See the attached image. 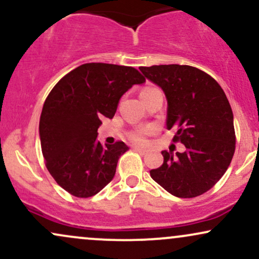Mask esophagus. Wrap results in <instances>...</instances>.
I'll use <instances>...</instances> for the list:
<instances>
[{
  "mask_svg": "<svg viewBox=\"0 0 259 259\" xmlns=\"http://www.w3.org/2000/svg\"><path fill=\"white\" fill-rule=\"evenodd\" d=\"M134 150H135L136 152H139V153H141V154H145V153L147 152L146 148H142V147H134Z\"/></svg>",
  "mask_w": 259,
  "mask_h": 259,
  "instance_id": "esophagus-1",
  "label": "esophagus"
}]
</instances>
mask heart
<instances>
[{
  "instance_id": "b5f03b06",
  "label": "heart",
  "mask_w": 259,
  "mask_h": 259,
  "mask_svg": "<svg viewBox=\"0 0 259 259\" xmlns=\"http://www.w3.org/2000/svg\"><path fill=\"white\" fill-rule=\"evenodd\" d=\"M151 132H152V129L142 130V132H138V133L134 134V135L132 136V138H133L134 141L140 142V144H141V142H144V141H145V135H147V134H150Z\"/></svg>"
}]
</instances>
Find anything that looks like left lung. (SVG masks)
Wrapping results in <instances>:
<instances>
[{
	"mask_svg": "<svg viewBox=\"0 0 259 259\" xmlns=\"http://www.w3.org/2000/svg\"><path fill=\"white\" fill-rule=\"evenodd\" d=\"M167 99V129L178 127L174 141L183 153L162 151L163 164L151 178L181 198L200 196L218 183L235 152L234 115L227 95L207 73L190 65L140 67Z\"/></svg>",
	"mask_w": 259,
	"mask_h": 259,
	"instance_id": "left-lung-1",
	"label": "left lung"
}]
</instances>
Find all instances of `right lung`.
<instances>
[{
  "label": "right lung",
  "mask_w": 259,
  "mask_h": 259,
  "mask_svg": "<svg viewBox=\"0 0 259 259\" xmlns=\"http://www.w3.org/2000/svg\"><path fill=\"white\" fill-rule=\"evenodd\" d=\"M146 81L135 68L85 63L56 84L45 101L38 134L46 167L59 186L76 197L99 194L115 175L123 141L102 146L97 129L112 119L133 85Z\"/></svg>",
  "instance_id": "1"
}]
</instances>
